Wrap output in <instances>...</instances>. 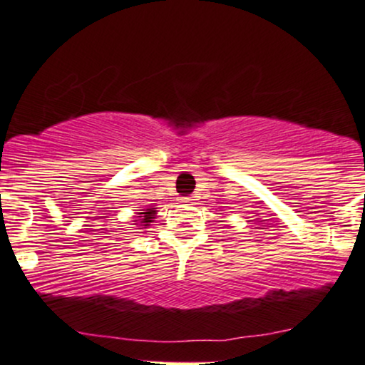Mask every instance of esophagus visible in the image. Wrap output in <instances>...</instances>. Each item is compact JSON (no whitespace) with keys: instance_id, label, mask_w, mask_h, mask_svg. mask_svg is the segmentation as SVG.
Instances as JSON below:
<instances>
[{"instance_id":"1","label":"esophagus","mask_w":365,"mask_h":365,"mask_svg":"<svg viewBox=\"0 0 365 365\" xmlns=\"http://www.w3.org/2000/svg\"><path fill=\"white\" fill-rule=\"evenodd\" d=\"M180 200H182V202H192V200H195V199L192 195H187V197H180Z\"/></svg>"}]
</instances>
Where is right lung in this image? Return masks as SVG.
Instances as JSON below:
<instances>
[{
  "label": "right lung",
  "instance_id": "right-lung-1",
  "mask_svg": "<svg viewBox=\"0 0 365 365\" xmlns=\"http://www.w3.org/2000/svg\"><path fill=\"white\" fill-rule=\"evenodd\" d=\"M144 210H146V212H139V216H138V217H140V219H138V222H144V225H140V226H148V222H151L153 216L156 214V210H153V209H144Z\"/></svg>",
  "mask_w": 365,
  "mask_h": 365
}]
</instances>
